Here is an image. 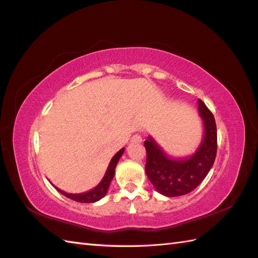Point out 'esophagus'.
I'll return each mask as SVG.
<instances>
[{"mask_svg":"<svg viewBox=\"0 0 258 258\" xmlns=\"http://www.w3.org/2000/svg\"><path fill=\"white\" fill-rule=\"evenodd\" d=\"M142 138H141V135H139V134H135V135H133L132 136V139H131V142H132V143H135V144H139V143H142Z\"/></svg>","mask_w":258,"mask_h":258,"instance_id":"obj_1","label":"esophagus"}]
</instances>
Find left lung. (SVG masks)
<instances>
[{
  "label": "left lung",
  "mask_w": 258,
  "mask_h": 258,
  "mask_svg": "<svg viewBox=\"0 0 258 258\" xmlns=\"http://www.w3.org/2000/svg\"><path fill=\"white\" fill-rule=\"evenodd\" d=\"M200 116L204 125V136L196 152L187 158H173L149 136L144 142L146 149L145 172L158 193L175 197L190 193L206 177L215 161L217 151L216 123L212 112L202 100Z\"/></svg>",
  "instance_id": "1"
}]
</instances>
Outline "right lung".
Wrapping results in <instances>:
<instances>
[{
	"label": "right lung",
	"mask_w": 258,
	"mask_h": 258,
	"mask_svg": "<svg viewBox=\"0 0 258 258\" xmlns=\"http://www.w3.org/2000/svg\"><path fill=\"white\" fill-rule=\"evenodd\" d=\"M124 153V149L119 150L116 154L113 156V158L111 160L108 164V167L106 169V173L104 175V177L102 178V180L96 187H94L93 189L89 190V191H85V193H80V194H71V193H67V191L61 190L59 188L55 187L59 193L63 194L64 196L69 197V199L73 200L75 202H80V203H95L97 201H100L101 199H103L104 196L106 195L107 193V189L109 187V184H111L112 179L114 177V174H115V167L117 165V162L119 161L120 156L123 155Z\"/></svg>",
	"instance_id": "add662e5"
}]
</instances>
